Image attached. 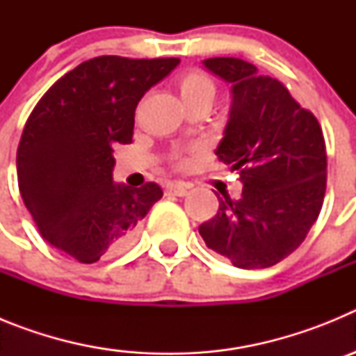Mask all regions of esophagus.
I'll use <instances>...</instances> for the list:
<instances>
[{
  "label": "esophagus",
  "mask_w": 356,
  "mask_h": 356,
  "mask_svg": "<svg viewBox=\"0 0 356 356\" xmlns=\"http://www.w3.org/2000/svg\"><path fill=\"white\" fill-rule=\"evenodd\" d=\"M188 188H191V185L184 184V181H171V184L165 185V193L181 197L188 193Z\"/></svg>",
  "instance_id": "esophagus-1"
}]
</instances>
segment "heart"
<instances>
[{
    "label": "heart",
    "instance_id": "b5f03b06",
    "mask_svg": "<svg viewBox=\"0 0 356 356\" xmlns=\"http://www.w3.org/2000/svg\"><path fill=\"white\" fill-rule=\"evenodd\" d=\"M178 90L184 103L197 102V99L213 102V96H216V87L212 80L201 71H191L184 74L178 81Z\"/></svg>",
    "mask_w": 356,
    "mask_h": 356
}]
</instances>
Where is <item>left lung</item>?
Instances as JSON below:
<instances>
[{
	"instance_id": "left-lung-1",
	"label": "left lung",
	"mask_w": 356,
	"mask_h": 356,
	"mask_svg": "<svg viewBox=\"0 0 356 356\" xmlns=\"http://www.w3.org/2000/svg\"><path fill=\"white\" fill-rule=\"evenodd\" d=\"M203 65L232 85L216 155L238 172L242 196H217L219 210L200 226V235L235 267H271L298 250L321 212L326 191L323 130L282 81L259 74L250 62L216 56Z\"/></svg>"
}]
</instances>
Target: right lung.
<instances>
[{"instance_id":"add662e5","label":"right lung","mask_w":356,"mask_h":356,"mask_svg":"<svg viewBox=\"0 0 356 356\" xmlns=\"http://www.w3.org/2000/svg\"><path fill=\"white\" fill-rule=\"evenodd\" d=\"M180 58L96 56L40 97L17 147V181L44 241L81 264L130 246L162 188L115 184L112 147L130 144L135 108Z\"/></svg>"}]
</instances>
